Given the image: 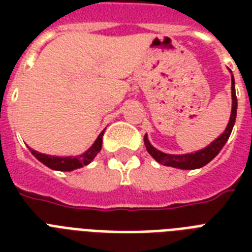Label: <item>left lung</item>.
I'll return each instance as SVG.
<instances>
[{"instance_id":"1","label":"left lung","mask_w":252,"mask_h":252,"mask_svg":"<svg viewBox=\"0 0 252 252\" xmlns=\"http://www.w3.org/2000/svg\"><path fill=\"white\" fill-rule=\"evenodd\" d=\"M231 99H233V104H231V115L230 120L227 123L226 129L223 130V133H221L219 137L216 138L215 141L211 142L209 145L205 146L204 149L197 150L195 153L188 154H166L163 152H159L154 148L148 140V136L145 134L144 137V142H145L146 150L152 157L163 166H171V167L182 168V170H193V168H200L205 166L207 163L213 159L217 154L221 152L223 145L226 144V141L230 137L231 130L234 126L235 118H237V95H235V82L234 77L231 74Z\"/></svg>"}]
</instances>
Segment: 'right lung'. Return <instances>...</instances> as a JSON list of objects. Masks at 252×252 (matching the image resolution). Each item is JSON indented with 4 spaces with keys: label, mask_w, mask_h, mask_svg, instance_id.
Masks as SVG:
<instances>
[{
    "label": "right lung",
    "mask_w": 252,
    "mask_h": 252,
    "mask_svg": "<svg viewBox=\"0 0 252 252\" xmlns=\"http://www.w3.org/2000/svg\"><path fill=\"white\" fill-rule=\"evenodd\" d=\"M104 130L100 132L98 138L95 140V142L91 145L90 149H87L85 153L77 156V157H55V156H47V154H41L36 150H31V153L43 163V165L48 166L52 170H57V171H72L76 168H81L84 166L89 165L95 157L96 154L102 149V137Z\"/></svg>",
    "instance_id": "1"
}]
</instances>
